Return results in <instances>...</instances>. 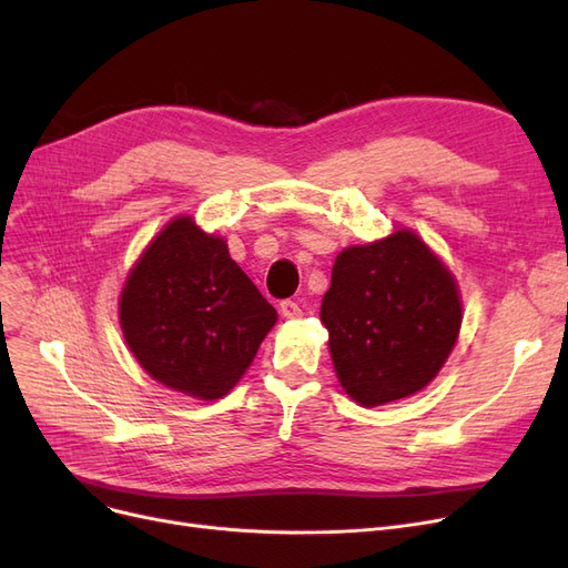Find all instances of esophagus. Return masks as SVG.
I'll use <instances>...</instances> for the list:
<instances>
[{"label":"esophagus","mask_w":568,"mask_h":568,"mask_svg":"<svg viewBox=\"0 0 568 568\" xmlns=\"http://www.w3.org/2000/svg\"><path fill=\"white\" fill-rule=\"evenodd\" d=\"M281 313H283V317H287V320L302 317V308H300V304H296V302H290V300L281 302Z\"/></svg>","instance_id":"1"}]
</instances>
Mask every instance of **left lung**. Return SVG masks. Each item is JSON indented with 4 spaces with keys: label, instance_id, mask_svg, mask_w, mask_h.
I'll use <instances>...</instances> for the list:
<instances>
[{
    "label": "left lung",
    "instance_id": "8db88e82",
    "mask_svg": "<svg viewBox=\"0 0 568 568\" xmlns=\"http://www.w3.org/2000/svg\"><path fill=\"white\" fill-rule=\"evenodd\" d=\"M320 320L345 394L377 407L437 377L458 341L463 302L449 266L400 227L338 253Z\"/></svg>",
    "mask_w": 568,
    "mask_h": 568
}]
</instances>
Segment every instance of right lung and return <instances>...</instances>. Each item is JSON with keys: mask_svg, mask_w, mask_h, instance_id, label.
Here are the masks:
<instances>
[{"mask_svg": "<svg viewBox=\"0 0 568 568\" xmlns=\"http://www.w3.org/2000/svg\"><path fill=\"white\" fill-rule=\"evenodd\" d=\"M278 313L193 216L172 219L146 244L119 294V324L138 364L197 400L230 394Z\"/></svg>", "mask_w": 568, "mask_h": 568, "instance_id": "obj_1", "label": "right lung"}]
</instances>
